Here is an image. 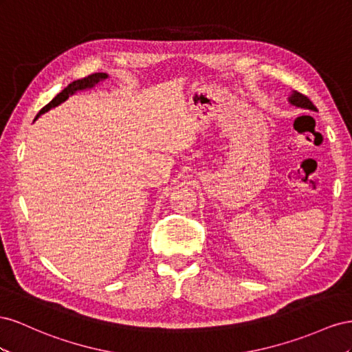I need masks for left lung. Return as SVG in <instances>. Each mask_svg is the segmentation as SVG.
Returning a JSON list of instances; mask_svg holds the SVG:
<instances>
[{
	"label": "left lung",
	"instance_id": "1",
	"mask_svg": "<svg viewBox=\"0 0 352 352\" xmlns=\"http://www.w3.org/2000/svg\"><path fill=\"white\" fill-rule=\"evenodd\" d=\"M289 102L292 103V104H295V106H298V107H304V109H309V110H317V107L313 104V102H311V100L307 96L300 94L298 91H294V94L290 96V98H289Z\"/></svg>",
	"mask_w": 352,
	"mask_h": 352
}]
</instances>
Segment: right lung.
<instances>
[{
  "instance_id": "1",
  "label": "right lung",
  "mask_w": 352,
  "mask_h": 352,
  "mask_svg": "<svg viewBox=\"0 0 352 352\" xmlns=\"http://www.w3.org/2000/svg\"><path fill=\"white\" fill-rule=\"evenodd\" d=\"M104 78H107V75L106 74H91V75H88V76H85V78H82V79H78V81H74L72 84H69L62 93H58L52 102H50L47 106H44L41 110H39V113L36 115V118L41 115V113H44V112H47V110H50L52 107H56L57 104H60L62 102H65V100L70 96V94H74L75 91H78V89H85V88H91V87H94L100 79H104Z\"/></svg>"
}]
</instances>
